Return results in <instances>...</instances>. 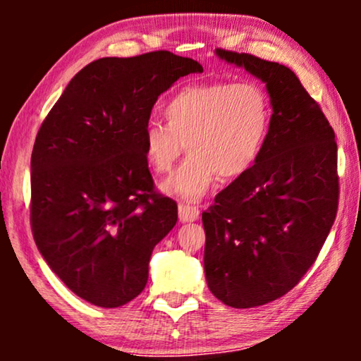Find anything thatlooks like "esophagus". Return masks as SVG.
<instances>
[{
	"label": "esophagus",
	"instance_id": "obj_1",
	"mask_svg": "<svg viewBox=\"0 0 361 361\" xmlns=\"http://www.w3.org/2000/svg\"><path fill=\"white\" fill-rule=\"evenodd\" d=\"M200 210L197 205L187 204V202H180L179 204V220L180 221H195L199 219Z\"/></svg>",
	"mask_w": 361,
	"mask_h": 361
}]
</instances>
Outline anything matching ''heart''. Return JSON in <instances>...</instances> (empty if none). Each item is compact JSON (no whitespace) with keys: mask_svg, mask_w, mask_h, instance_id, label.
<instances>
[{"mask_svg":"<svg viewBox=\"0 0 361 361\" xmlns=\"http://www.w3.org/2000/svg\"><path fill=\"white\" fill-rule=\"evenodd\" d=\"M161 108L168 125L146 123L145 159L154 174H167L187 146L190 154L164 184L184 199H199L220 174L231 180L250 172L269 135V98L255 82L187 83Z\"/></svg>","mask_w":361,"mask_h":361,"instance_id":"obj_1","label":"heart"}]
</instances>
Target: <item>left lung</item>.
I'll return each instance as SVG.
<instances>
[{
	"mask_svg": "<svg viewBox=\"0 0 361 361\" xmlns=\"http://www.w3.org/2000/svg\"><path fill=\"white\" fill-rule=\"evenodd\" d=\"M216 56L261 78L273 106L258 162L202 214L209 289L250 309L283 298L317 259L338 209L337 142L290 68L225 49Z\"/></svg>",
	"mask_w": 361,
	"mask_h": 361,
	"instance_id": "left-lung-1",
	"label": "left lung"
}]
</instances>
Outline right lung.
Here are the masks:
<instances>
[{"label":"right lung","instance_id":"obj_1","mask_svg":"<svg viewBox=\"0 0 361 361\" xmlns=\"http://www.w3.org/2000/svg\"><path fill=\"white\" fill-rule=\"evenodd\" d=\"M194 59L169 51L103 57L72 78L31 156V228L37 250L72 293L98 307L141 294L154 246L177 204L156 192L142 130L157 97Z\"/></svg>","mask_w":361,"mask_h":361}]
</instances>
